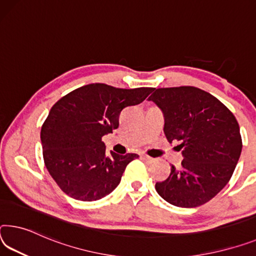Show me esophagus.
I'll list each match as a JSON object with an SVG mask.
<instances>
[{
  "label": "esophagus",
  "instance_id": "1",
  "mask_svg": "<svg viewBox=\"0 0 256 256\" xmlns=\"http://www.w3.org/2000/svg\"><path fill=\"white\" fill-rule=\"evenodd\" d=\"M141 158H142L144 162H147V163H152V162H154L152 158L147 156V155H141Z\"/></svg>",
  "mask_w": 256,
  "mask_h": 256
}]
</instances>
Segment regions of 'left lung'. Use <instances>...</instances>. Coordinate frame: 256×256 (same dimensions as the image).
I'll return each instance as SVG.
<instances>
[{
  "label": "left lung",
  "mask_w": 256,
  "mask_h": 256,
  "mask_svg": "<svg viewBox=\"0 0 256 256\" xmlns=\"http://www.w3.org/2000/svg\"><path fill=\"white\" fill-rule=\"evenodd\" d=\"M148 100L163 112L166 139L180 141L184 156L168 179L157 182L156 192L179 208L205 204L228 184L240 157L236 117L216 96L194 86L154 88Z\"/></svg>",
  "instance_id": "left-lung-1"
}]
</instances>
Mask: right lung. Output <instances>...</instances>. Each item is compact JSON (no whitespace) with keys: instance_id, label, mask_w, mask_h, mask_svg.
Instances as JSON below:
<instances>
[{"instance_id":"right-lung-1","label":"right lung","mask_w":256,"mask_h":256,"mask_svg":"<svg viewBox=\"0 0 256 256\" xmlns=\"http://www.w3.org/2000/svg\"><path fill=\"white\" fill-rule=\"evenodd\" d=\"M152 91L93 83L70 92L52 106L40 141L48 171L64 194L93 202L120 184L126 165L139 156L108 152L101 139L118 128L125 107L141 104Z\"/></svg>"}]
</instances>
